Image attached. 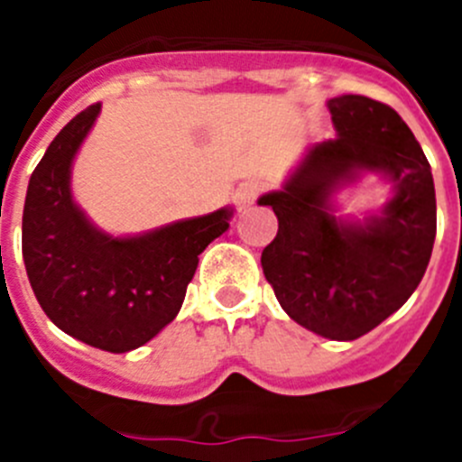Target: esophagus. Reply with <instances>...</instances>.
Masks as SVG:
<instances>
[{
  "mask_svg": "<svg viewBox=\"0 0 462 462\" xmlns=\"http://www.w3.org/2000/svg\"><path fill=\"white\" fill-rule=\"evenodd\" d=\"M261 189H263L261 182L256 180L243 182V185L238 187V191H236V203H238L240 208H247L250 203H254V199L261 194Z\"/></svg>",
  "mask_w": 462,
  "mask_h": 462,
  "instance_id": "obj_1",
  "label": "esophagus"
}]
</instances>
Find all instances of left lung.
Wrapping results in <instances>:
<instances>
[{"label": "left lung", "mask_w": 462, "mask_h": 462, "mask_svg": "<svg viewBox=\"0 0 462 462\" xmlns=\"http://www.w3.org/2000/svg\"><path fill=\"white\" fill-rule=\"evenodd\" d=\"M337 136L310 145L284 185L259 199L277 215L263 275L296 324L356 340L405 305L432 254L438 206L430 164L391 106L361 94L326 101ZM377 172L392 199L363 220L337 218L335 194Z\"/></svg>", "instance_id": "8db88e82"}]
</instances>
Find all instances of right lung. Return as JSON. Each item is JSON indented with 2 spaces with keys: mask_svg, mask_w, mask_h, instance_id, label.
Instances as JSON below:
<instances>
[{
  "mask_svg": "<svg viewBox=\"0 0 462 462\" xmlns=\"http://www.w3.org/2000/svg\"><path fill=\"white\" fill-rule=\"evenodd\" d=\"M101 104L73 117L30 178L23 259L34 296L67 336L125 354L152 340L180 312L199 254L228 228L231 208L136 236H110L73 201V159Z\"/></svg>",
  "mask_w": 462,
  "mask_h": 462,
  "instance_id": "right-lung-1",
  "label": "right lung"
}]
</instances>
